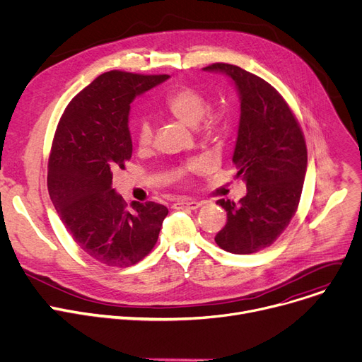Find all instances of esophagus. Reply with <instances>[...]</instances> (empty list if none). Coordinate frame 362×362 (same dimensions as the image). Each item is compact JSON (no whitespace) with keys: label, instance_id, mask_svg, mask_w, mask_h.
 <instances>
[{"label":"esophagus","instance_id":"esophagus-1","mask_svg":"<svg viewBox=\"0 0 362 362\" xmlns=\"http://www.w3.org/2000/svg\"><path fill=\"white\" fill-rule=\"evenodd\" d=\"M202 206L200 202L197 200H188V202H175L173 204V209H191V210H196Z\"/></svg>","mask_w":362,"mask_h":362}]
</instances>
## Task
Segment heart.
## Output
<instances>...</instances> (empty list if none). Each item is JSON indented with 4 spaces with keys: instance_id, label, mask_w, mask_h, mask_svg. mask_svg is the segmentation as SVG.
<instances>
[{
    "instance_id": "heart-1",
    "label": "heart",
    "mask_w": 362,
    "mask_h": 362,
    "mask_svg": "<svg viewBox=\"0 0 362 362\" xmlns=\"http://www.w3.org/2000/svg\"><path fill=\"white\" fill-rule=\"evenodd\" d=\"M165 108L187 125L194 127L202 121V132L204 137L210 140H218L226 133V118L219 112H211L206 116L205 114L210 110V102L194 88L181 86L169 92L165 98ZM136 141L140 148L151 147L153 141V127L147 119H141L137 124ZM206 160L193 159L187 162L184 166H180L175 174L180 180H188L191 175L206 171Z\"/></svg>"
}]
</instances>
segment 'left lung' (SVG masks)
Listing matches in <instances>:
<instances>
[{"mask_svg":"<svg viewBox=\"0 0 362 362\" xmlns=\"http://www.w3.org/2000/svg\"><path fill=\"white\" fill-rule=\"evenodd\" d=\"M203 70L232 78L241 100L232 162L247 194L238 203L218 200L228 221L215 241L228 252L252 254L272 245L298 209L307 171L304 134L281 93L259 76L223 62Z\"/></svg>","mask_w":362,"mask_h":362,"instance_id":"obj_1","label":"left lung"}]
</instances>
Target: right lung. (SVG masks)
<instances>
[{
  "mask_svg": "<svg viewBox=\"0 0 362 362\" xmlns=\"http://www.w3.org/2000/svg\"><path fill=\"white\" fill-rule=\"evenodd\" d=\"M112 70L71 99L54 136L48 191L77 245L99 263L129 267L155 247L168 209L133 202L127 207L112 188V173L133 153L130 103L168 80Z\"/></svg>",
  "mask_w": 362,
  "mask_h": 362,
  "instance_id": "obj_1",
  "label": "right lung"
}]
</instances>
